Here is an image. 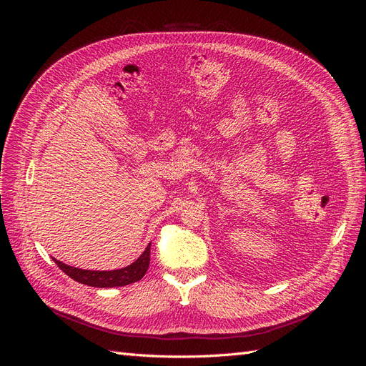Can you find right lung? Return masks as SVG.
Masks as SVG:
<instances>
[{"mask_svg":"<svg viewBox=\"0 0 366 366\" xmlns=\"http://www.w3.org/2000/svg\"><path fill=\"white\" fill-rule=\"evenodd\" d=\"M149 252H151V242L148 247L145 249L140 257L129 264L128 267L119 269V270H82L77 267H71V265L64 264L58 259H54L58 267L65 273L69 274L71 280L90 285V287H97V289H109V287H124L132 282L140 281L143 276H145L148 267H149Z\"/></svg>","mask_w":366,"mask_h":366,"instance_id":"right-lung-1","label":"right lung"}]
</instances>
